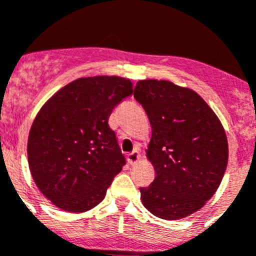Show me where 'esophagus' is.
I'll return each mask as SVG.
<instances>
[{
  "mask_svg": "<svg viewBox=\"0 0 256 256\" xmlns=\"http://www.w3.org/2000/svg\"><path fill=\"white\" fill-rule=\"evenodd\" d=\"M126 160H128V162H130V164H134L137 161H138V160H140V152L133 150L132 153H128V156H126Z\"/></svg>",
  "mask_w": 256,
  "mask_h": 256,
  "instance_id": "obj_1",
  "label": "esophagus"
}]
</instances>
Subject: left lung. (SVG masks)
Instances as JSON below:
<instances>
[{"label": "left lung", "instance_id": "8db88e82", "mask_svg": "<svg viewBox=\"0 0 256 256\" xmlns=\"http://www.w3.org/2000/svg\"><path fill=\"white\" fill-rule=\"evenodd\" d=\"M133 95L152 126L146 156L156 178L140 188L144 206L160 218H184L222 180L229 157L222 124L199 94L170 81H138Z\"/></svg>", "mask_w": 256, "mask_h": 256}]
</instances>
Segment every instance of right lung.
Instances as JSON below:
<instances>
[{
    "label": "right lung",
    "mask_w": 256,
    "mask_h": 256,
    "mask_svg": "<svg viewBox=\"0 0 256 256\" xmlns=\"http://www.w3.org/2000/svg\"><path fill=\"white\" fill-rule=\"evenodd\" d=\"M132 92L126 78H78L42 107L30 130L27 156L38 188L54 206L86 212L104 199L126 164L108 118Z\"/></svg>",
    "instance_id": "right-lung-1"
}]
</instances>
